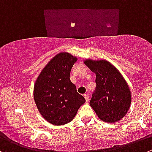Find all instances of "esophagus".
Listing matches in <instances>:
<instances>
[{
  "instance_id": "1",
  "label": "esophagus",
  "mask_w": 152,
  "mask_h": 152,
  "mask_svg": "<svg viewBox=\"0 0 152 152\" xmlns=\"http://www.w3.org/2000/svg\"><path fill=\"white\" fill-rule=\"evenodd\" d=\"M83 96H84L85 99H86V102H89V95H88V94H85V95H83Z\"/></svg>"
}]
</instances>
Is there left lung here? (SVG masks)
I'll return each mask as SVG.
<instances>
[{
    "label": "left lung",
    "instance_id": "obj_1",
    "mask_svg": "<svg viewBox=\"0 0 152 152\" xmlns=\"http://www.w3.org/2000/svg\"><path fill=\"white\" fill-rule=\"evenodd\" d=\"M96 75V89L89 104L102 121L114 123L121 120L131 104V89L120 72L105 60H84Z\"/></svg>",
    "mask_w": 152,
    "mask_h": 152
}]
</instances>
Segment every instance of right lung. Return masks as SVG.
<instances>
[{"label": "right lung", "instance_id": "right-lung-1", "mask_svg": "<svg viewBox=\"0 0 152 152\" xmlns=\"http://www.w3.org/2000/svg\"><path fill=\"white\" fill-rule=\"evenodd\" d=\"M77 60V57L67 52L57 53L43 68L34 83V98L37 109L52 125L70 122L86 102L69 77Z\"/></svg>", "mask_w": 152, "mask_h": 152}]
</instances>
